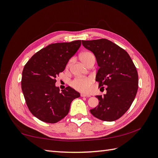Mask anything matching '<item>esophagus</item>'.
<instances>
[{
  "label": "esophagus",
  "instance_id": "obj_1",
  "mask_svg": "<svg viewBox=\"0 0 158 158\" xmlns=\"http://www.w3.org/2000/svg\"><path fill=\"white\" fill-rule=\"evenodd\" d=\"M81 97H90L89 94H81Z\"/></svg>",
  "mask_w": 158,
  "mask_h": 158
}]
</instances>
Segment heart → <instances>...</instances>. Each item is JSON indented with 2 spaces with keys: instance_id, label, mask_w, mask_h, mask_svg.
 Segmentation results:
<instances>
[{
  "instance_id": "b5f03b06",
  "label": "heart",
  "mask_w": 158,
  "mask_h": 158,
  "mask_svg": "<svg viewBox=\"0 0 158 158\" xmlns=\"http://www.w3.org/2000/svg\"><path fill=\"white\" fill-rule=\"evenodd\" d=\"M94 56L92 53L89 52H85L82 53L80 56V59L81 62L84 64L91 57ZM70 62H69L68 66L70 65ZM92 83V79L89 77H77L75 79H73L70 83V85L73 88L78 90L81 92H87L91 88Z\"/></svg>"
}]
</instances>
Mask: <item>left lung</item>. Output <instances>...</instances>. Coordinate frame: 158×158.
Returning a JSON list of instances; mask_svg holds the SVG:
<instances>
[{
    "label": "left lung",
    "instance_id": "obj_1",
    "mask_svg": "<svg viewBox=\"0 0 158 158\" xmlns=\"http://www.w3.org/2000/svg\"><path fill=\"white\" fill-rule=\"evenodd\" d=\"M84 48L94 54L99 69L96 81L106 86V94L96 96L98 106L90 110L96 118L113 122L129 109L136 95L139 77L136 68L125 50L106 39L82 41Z\"/></svg>",
    "mask_w": 158,
    "mask_h": 158
}]
</instances>
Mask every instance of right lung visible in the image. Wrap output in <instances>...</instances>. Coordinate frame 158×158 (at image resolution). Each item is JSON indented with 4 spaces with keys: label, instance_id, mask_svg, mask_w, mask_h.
I'll return each mask as SVG.
<instances>
[{
    "label": "right lung",
    "instance_id": "1",
    "mask_svg": "<svg viewBox=\"0 0 158 158\" xmlns=\"http://www.w3.org/2000/svg\"><path fill=\"white\" fill-rule=\"evenodd\" d=\"M81 40L52 43L32 56L22 71V89L28 108L42 122L54 123L69 113L70 103L80 94L68 86L60 92L56 77L79 49Z\"/></svg>",
    "mask_w": 158,
    "mask_h": 158
}]
</instances>
